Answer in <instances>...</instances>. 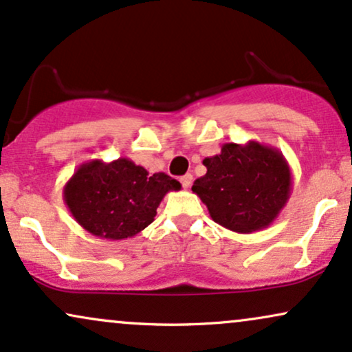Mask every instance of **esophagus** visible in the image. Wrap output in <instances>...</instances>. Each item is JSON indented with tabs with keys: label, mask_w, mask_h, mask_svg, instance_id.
<instances>
[{
	"label": "esophagus",
	"mask_w": 352,
	"mask_h": 352,
	"mask_svg": "<svg viewBox=\"0 0 352 352\" xmlns=\"http://www.w3.org/2000/svg\"><path fill=\"white\" fill-rule=\"evenodd\" d=\"M181 184H183L184 189H188L189 186L192 184V176L191 175H184L183 177H181Z\"/></svg>",
	"instance_id": "obj_1"
}]
</instances>
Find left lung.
<instances>
[{
  "label": "left lung",
  "instance_id": "obj_1",
  "mask_svg": "<svg viewBox=\"0 0 352 352\" xmlns=\"http://www.w3.org/2000/svg\"><path fill=\"white\" fill-rule=\"evenodd\" d=\"M208 173L194 181L219 226L239 234L265 229L278 217L292 194V169L274 146L258 142L226 143L212 158L202 161Z\"/></svg>",
  "mask_w": 352,
  "mask_h": 352
}]
</instances>
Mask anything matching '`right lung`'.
Listing matches in <instances>:
<instances>
[{
    "label": "right lung",
    "instance_id": "1",
    "mask_svg": "<svg viewBox=\"0 0 352 352\" xmlns=\"http://www.w3.org/2000/svg\"><path fill=\"white\" fill-rule=\"evenodd\" d=\"M179 181L166 173L150 176L130 158L110 163L85 161L65 183L62 197L72 217L87 232L109 241H123L155 221L156 209Z\"/></svg>",
    "mask_w": 352,
    "mask_h": 352
}]
</instances>
